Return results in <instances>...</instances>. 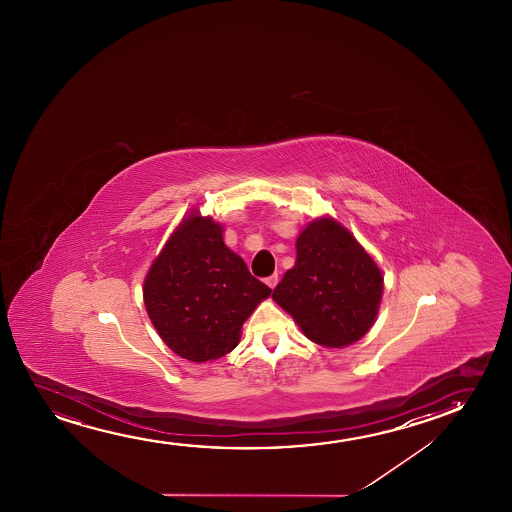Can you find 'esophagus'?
Wrapping results in <instances>:
<instances>
[{
  "mask_svg": "<svg viewBox=\"0 0 512 512\" xmlns=\"http://www.w3.org/2000/svg\"><path fill=\"white\" fill-rule=\"evenodd\" d=\"M278 281H280V276L278 274H271V276H267L266 283L267 287L274 288L278 285Z\"/></svg>",
  "mask_w": 512,
  "mask_h": 512,
  "instance_id": "1",
  "label": "esophagus"
}]
</instances>
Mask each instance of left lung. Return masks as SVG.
<instances>
[{"instance_id": "left-lung-1", "label": "left lung", "mask_w": 512, "mask_h": 512, "mask_svg": "<svg viewBox=\"0 0 512 512\" xmlns=\"http://www.w3.org/2000/svg\"><path fill=\"white\" fill-rule=\"evenodd\" d=\"M383 294L376 262L344 227L322 218L297 238V260L273 290L302 332L327 348L355 343L371 329Z\"/></svg>"}]
</instances>
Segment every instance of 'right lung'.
<instances>
[{"mask_svg":"<svg viewBox=\"0 0 512 512\" xmlns=\"http://www.w3.org/2000/svg\"><path fill=\"white\" fill-rule=\"evenodd\" d=\"M222 225L192 215L150 267L143 287L155 329L176 355L208 362L234 350L246 318L271 288L231 252Z\"/></svg>","mask_w":512,"mask_h":512,"instance_id":"add662e5","label":"right lung"}]
</instances>
